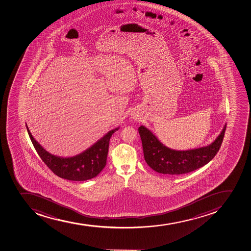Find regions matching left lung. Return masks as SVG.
Instances as JSON below:
<instances>
[{
  "label": "left lung",
  "mask_w": 251,
  "mask_h": 251,
  "mask_svg": "<svg viewBox=\"0 0 251 251\" xmlns=\"http://www.w3.org/2000/svg\"><path fill=\"white\" fill-rule=\"evenodd\" d=\"M225 130L226 125L210 145L188 151H176L163 145L146 126L141 125L138 128L146 163L155 172L167 175L186 174L207 164L220 150Z\"/></svg>",
  "instance_id": "left-lung-1"
}]
</instances>
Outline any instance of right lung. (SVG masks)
Masks as SVG:
<instances>
[{
    "label": "right lung",
    "mask_w": 251,
    "mask_h": 251,
    "mask_svg": "<svg viewBox=\"0 0 251 251\" xmlns=\"http://www.w3.org/2000/svg\"><path fill=\"white\" fill-rule=\"evenodd\" d=\"M26 126L34 148L47 167L57 176L73 181L88 180L97 176L102 171L106 164L110 137L120 128L118 126L108 131L105 136L84 152L73 157L63 158L46 151L34 139L27 125Z\"/></svg>",
    "instance_id": "right-lung-1"
}]
</instances>
